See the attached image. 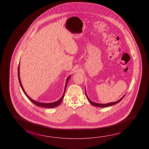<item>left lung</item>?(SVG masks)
Listing matches in <instances>:
<instances>
[{
	"mask_svg": "<svg viewBox=\"0 0 149 149\" xmlns=\"http://www.w3.org/2000/svg\"><path fill=\"white\" fill-rule=\"evenodd\" d=\"M85 95L86 97L88 99V100L89 102H90V103H91V104L94 105V106H95V107H100V108H104V107H109V106H111V105L116 104H117L118 103H119V102H120L123 99L124 97L125 96V95H124V96H123L122 98H120L119 100H118V101L115 102L109 103H108V104H100V103H95V102H92V101H91V100L88 98V96L86 94V91Z\"/></svg>",
	"mask_w": 149,
	"mask_h": 149,
	"instance_id": "8db88e82",
	"label": "left lung"
}]
</instances>
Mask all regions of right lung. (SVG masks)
I'll use <instances>...</instances> for the list:
<instances>
[{
    "label": "right lung",
    "mask_w": 149,
    "mask_h": 149,
    "mask_svg": "<svg viewBox=\"0 0 149 149\" xmlns=\"http://www.w3.org/2000/svg\"><path fill=\"white\" fill-rule=\"evenodd\" d=\"M18 78H19V84H20V86H21V88H22L23 91L24 92V94L27 96V97L30 100V101L32 102L33 104H35L36 105L38 106V107H44V108H53L56 107L57 106H58L62 102V100H63V99L64 98V94H65V90H66V87H67V84H68V82L69 81V80L70 79V77H69L68 78V79H67V82H66V84H65V89H64V92L63 95L62 96V97L59 100H58L57 101L55 102H53V103H40V102H38L35 101L34 100H32L31 98H30L28 95L26 94V93H25L24 90V88H23V87L22 85V83H21V81L20 78H19V67H18Z\"/></svg>",
    "instance_id": "add662e5"
}]
</instances>
